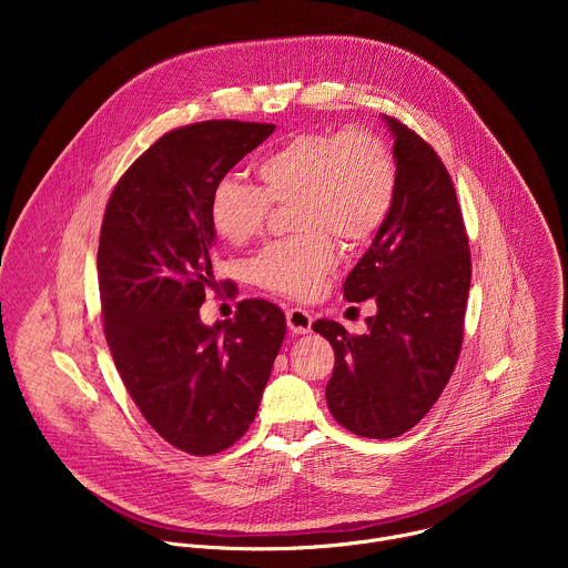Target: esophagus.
<instances>
[{"instance_id": "esophagus-1", "label": "esophagus", "mask_w": 568, "mask_h": 568, "mask_svg": "<svg viewBox=\"0 0 568 568\" xmlns=\"http://www.w3.org/2000/svg\"><path fill=\"white\" fill-rule=\"evenodd\" d=\"M287 328L292 335H305L312 331V316L301 307L287 310Z\"/></svg>"}]
</instances>
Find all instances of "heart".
I'll use <instances>...</instances> for the list:
<instances>
[{"label": "heart", "instance_id": "1", "mask_svg": "<svg viewBox=\"0 0 568 568\" xmlns=\"http://www.w3.org/2000/svg\"><path fill=\"white\" fill-rule=\"evenodd\" d=\"M258 189L235 180L215 186L211 226L229 245H247L267 222L272 204H292L303 231L267 245L252 261V278L276 294L307 298L337 267L333 235L346 245L373 237L386 222L397 166L388 143L373 130L298 132L270 148L254 166Z\"/></svg>", "mask_w": 568, "mask_h": 568}]
</instances>
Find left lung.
Here are the masks:
<instances>
[{
	"label": "left lung",
	"instance_id": "left-lung-1",
	"mask_svg": "<svg viewBox=\"0 0 568 568\" xmlns=\"http://www.w3.org/2000/svg\"><path fill=\"white\" fill-rule=\"evenodd\" d=\"M395 143L397 193L373 245L344 283V296L373 298L366 335L318 318L335 348L326 386L335 420L362 438L414 429L447 386L463 344L471 281L467 231L452 178L436 150L384 116Z\"/></svg>",
	"mask_w": 568,
	"mask_h": 568
}]
</instances>
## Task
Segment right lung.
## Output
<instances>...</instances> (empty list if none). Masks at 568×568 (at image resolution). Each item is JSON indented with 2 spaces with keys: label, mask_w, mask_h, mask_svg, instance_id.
<instances>
[{
  "label": "right lung",
  "mask_w": 568,
  "mask_h": 568,
  "mask_svg": "<svg viewBox=\"0 0 568 568\" xmlns=\"http://www.w3.org/2000/svg\"><path fill=\"white\" fill-rule=\"evenodd\" d=\"M276 125L202 121L156 139L114 186L101 226L99 290L116 371L173 447L211 456L247 434L285 337V314L247 298L204 326L215 231L209 202Z\"/></svg>",
  "instance_id": "1"
}]
</instances>
